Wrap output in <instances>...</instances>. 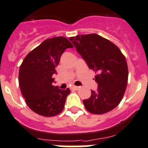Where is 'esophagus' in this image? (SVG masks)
I'll list each match as a JSON object with an SVG mask.
<instances>
[{"mask_svg":"<svg viewBox=\"0 0 148 148\" xmlns=\"http://www.w3.org/2000/svg\"><path fill=\"white\" fill-rule=\"evenodd\" d=\"M72 88H73V89H74V90H79V88H80V87H79V86H73Z\"/></svg>","mask_w":148,"mask_h":148,"instance_id":"obj_1","label":"esophagus"}]
</instances>
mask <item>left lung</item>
Returning a JSON list of instances; mask_svg holds the SVG:
<instances>
[{
	"instance_id": "1",
	"label": "left lung",
	"mask_w": 148,
	"mask_h": 148,
	"mask_svg": "<svg viewBox=\"0 0 148 148\" xmlns=\"http://www.w3.org/2000/svg\"><path fill=\"white\" fill-rule=\"evenodd\" d=\"M95 77L98 87L91 91V97L83 100L89 112L101 115L115 109L124 97L128 80V67L125 56L115 44L92 33L69 38Z\"/></svg>"
}]
</instances>
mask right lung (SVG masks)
Here are the masks:
<instances>
[{"instance_id": "add662e5", "label": "right lung", "mask_w": 148, "mask_h": 148, "mask_svg": "<svg viewBox=\"0 0 148 148\" xmlns=\"http://www.w3.org/2000/svg\"><path fill=\"white\" fill-rule=\"evenodd\" d=\"M73 47L63 36L47 38L25 56L19 69L21 92L29 109L38 115L52 117L65 106L69 88L62 90L53 86L60 57L65 49Z\"/></svg>"}]
</instances>
